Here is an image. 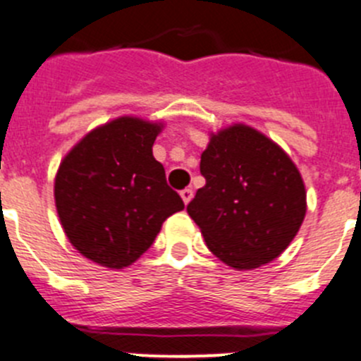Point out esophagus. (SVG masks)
Returning a JSON list of instances; mask_svg holds the SVG:
<instances>
[{
    "mask_svg": "<svg viewBox=\"0 0 361 361\" xmlns=\"http://www.w3.org/2000/svg\"><path fill=\"white\" fill-rule=\"evenodd\" d=\"M181 200H183L185 204H188L192 201V197H194V192H192V188H185V190L180 192Z\"/></svg>",
    "mask_w": 361,
    "mask_h": 361,
    "instance_id": "esophagus-1",
    "label": "esophagus"
}]
</instances>
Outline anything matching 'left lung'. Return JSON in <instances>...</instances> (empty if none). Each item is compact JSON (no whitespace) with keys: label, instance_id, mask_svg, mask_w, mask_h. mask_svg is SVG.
<instances>
[{"label":"left lung","instance_id":"8db88e82","mask_svg":"<svg viewBox=\"0 0 361 361\" xmlns=\"http://www.w3.org/2000/svg\"><path fill=\"white\" fill-rule=\"evenodd\" d=\"M207 185L187 212L221 262L251 271L278 258L306 215L301 173L285 151L247 124L210 133L201 154Z\"/></svg>","mask_w":361,"mask_h":361}]
</instances>
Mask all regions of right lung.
I'll list each match as a JSON object with an SVG mask.
<instances>
[{"label": "right lung", "instance_id": "right-lung-1", "mask_svg": "<svg viewBox=\"0 0 361 361\" xmlns=\"http://www.w3.org/2000/svg\"><path fill=\"white\" fill-rule=\"evenodd\" d=\"M164 123L123 116L94 128L63 157L55 204L73 247L94 264L137 262L185 204L165 181L153 144Z\"/></svg>", "mask_w": 361, "mask_h": 361}]
</instances>
